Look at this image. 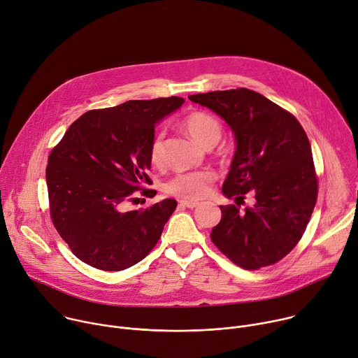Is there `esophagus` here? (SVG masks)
<instances>
[{
	"label": "esophagus",
	"mask_w": 358,
	"mask_h": 358,
	"mask_svg": "<svg viewBox=\"0 0 358 358\" xmlns=\"http://www.w3.org/2000/svg\"><path fill=\"white\" fill-rule=\"evenodd\" d=\"M180 206L181 207H187V208H196L200 206L199 201H192V200H180Z\"/></svg>",
	"instance_id": "esophagus-1"
}]
</instances>
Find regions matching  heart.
<instances>
[{"label": "heart", "instance_id": "heart-1", "mask_svg": "<svg viewBox=\"0 0 358 358\" xmlns=\"http://www.w3.org/2000/svg\"><path fill=\"white\" fill-rule=\"evenodd\" d=\"M184 127L187 129V133L189 134V137L206 148L210 145H215L222 136L221 122L214 115L204 111H196L189 114L184 121ZM150 159L152 164H159L161 162L162 134H157L151 140ZM214 180H215L214 173L208 170L180 173L166 184L164 189L166 192L176 197L188 199V200H200L208 196Z\"/></svg>", "mask_w": 358, "mask_h": 358}]
</instances>
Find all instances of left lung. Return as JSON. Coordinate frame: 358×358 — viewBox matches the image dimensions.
<instances>
[{
    "label": "left lung",
    "mask_w": 358,
    "mask_h": 358,
    "mask_svg": "<svg viewBox=\"0 0 358 358\" xmlns=\"http://www.w3.org/2000/svg\"><path fill=\"white\" fill-rule=\"evenodd\" d=\"M188 99L214 111L234 133L236 152L222 184L224 196L237 201L251 192L255 199L244 211L220 206L213 243L245 270L280 262L300 241L317 200L306 131L294 115L247 88Z\"/></svg>",
    "instance_id": "8db88e82"
}]
</instances>
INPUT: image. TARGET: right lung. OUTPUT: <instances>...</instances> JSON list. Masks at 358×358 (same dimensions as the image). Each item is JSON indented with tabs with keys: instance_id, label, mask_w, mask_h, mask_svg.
Segmentation results:
<instances>
[{
	"instance_id": "1",
	"label": "right lung",
	"mask_w": 358,
	"mask_h": 358,
	"mask_svg": "<svg viewBox=\"0 0 358 358\" xmlns=\"http://www.w3.org/2000/svg\"><path fill=\"white\" fill-rule=\"evenodd\" d=\"M184 104L181 96L131 100L91 110L76 120L47 166L50 213L76 257L104 271L137 264L152 250L177 201L124 211L143 184H151L154 127ZM154 189H143L147 197Z\"/></svg>"
}]
</instances>
